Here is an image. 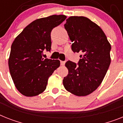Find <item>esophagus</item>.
Wrapping results in <instances>:
<instances>
[{"label":"esophagus","instance_id":"esophagus-1","mask_svg":"<svg viewBox=\"0 0 123 123\" xmlns=\"http://www.w3.org/2000/svg\"><path fill=\"white\" fill-rule=\"evenodd\" d=\"M65 63H66V61H61V66H64L65 64Z\"/></svg>","mask_w":123,"mask_h":123}]
</instances>
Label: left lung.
Segmentation results:
<instances>
[{
	"label": "left lung",
	"instance_id": "1",
	"mask_svg": "<svg viewBox=\"0 0 123 123\" xmlns=\"http://www.w3.org/2000/svg\"><path fill=\"white\" fill-rule=\"evenodd\" d=\"M64 27L72 42L74 52H80L78 65L68 61L65 66V89L77 96H85L101 84L111 63V44L105 32L96 23L83 16H71Z\"/></svg>",
	"mask_w": 123,
	"mask_h": 123
}]
</instances>
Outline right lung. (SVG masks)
<instances>
[{
  "label": "right lung",
  "mask_w": 123,
  "mask_h": 123,
  "mask_svg": "<svg viewBox=\"0 0 123 123\" xmlns=\"http://www.w3.org/2000/svg\"><path fill=\"white\" fill-rule=\"evenodd\" d=\"M53 15L36 19L15 37L11 46L9 68L17 90L32 97L46 89L48 79L60 66V61L42 58L43 50L51 49L50 32L66 18Z\"/></svg>",
  "instance_id": "obj_1"
}]
</instances>
